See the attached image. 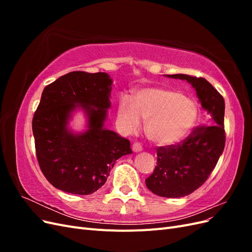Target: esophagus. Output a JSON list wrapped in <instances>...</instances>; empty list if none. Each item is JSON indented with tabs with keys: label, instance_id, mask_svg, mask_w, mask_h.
<instances>
[{
	"label": "esophagus",
	"instance_id": "esophagus-1",
	"mask_svg": "<svg viewBox=\"0 0 252 252\" xmlns=\"http://www.w3.org/2000/svg\"><path fill=\"white\" fill-rule=\"evenodd\" d=\"M132 150H133L134 152H140V151H142V150H143L142 145H141L140 143H133V144H132Z\"/></svg>",
	"mask_w": 252,
	"mask_h": 252
}]
</instances>
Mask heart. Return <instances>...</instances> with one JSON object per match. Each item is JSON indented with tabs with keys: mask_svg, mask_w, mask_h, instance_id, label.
<instances>
[{
	"mask_svg": "<svg viewBox=\"0 0 252 252\" xmlns=\"http://www.w3.org/2000/svg\"><path fill=\"white\" fill-rule=\"evenodd\" d=\"M199 109L191 98L165 87H147L136 91L133 100L120 97L118 122L122 130L130 134L139 130L141 118L146 121V134L158 145L180 142L191 131Z\"/></svg>",
	"mask_w": 252,
	"mask_h": 252,
	"instance_id": "b5f03b06",
	"label": "heart"
}]
</instances>
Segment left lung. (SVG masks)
Masks as SVG:
<instances>
[{
    "mask_svg": "<svg viewBox=\"0 0 252 252\" xmlns=\"http://www.w3.org/2000/svg\"><path fill=\"white\" fill-rule=\"evenodd\" d=\"M185 80L196 91L202 107L210 114L208 125L194 128L181 143L158 148L157 166L146 186L157 195L181 197L192 193L208 179L225 147L224 97L204 78L167 74Z\"/></svg>",
    "mask_w": 252,
    "mask_h": 252,
    "instance_id": "obj_1",
    "label": "left lung"
}]
</instances>
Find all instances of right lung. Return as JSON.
Instances as JSON below:
<instances>
[{"label":"right lung","mask_w":252,"mask_h":252,"mask_svg":"<svg viewBox=\"0 0 252 252\" xmlns=\"http://www.w3.org/2000/svg\"><path fill=\"white\" fill-rule=\"evenodd\" d=\"M111 84L105 72L72 71L44 88L32 132L40 168L56 188L72 194L94 193L105 184L117 159L132 154L130 142L104 128ZM77 108L89 120V129L81 134L66 128Z\"/></svg>","instance_id":"add662e5"}]
</instances>
